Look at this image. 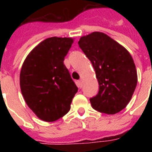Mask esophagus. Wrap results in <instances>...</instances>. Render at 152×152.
I'll return each mask as SVG.
<instances>
[{"label": "esophagus", "mask_w": 152, "mask_h": 152, "mask_svg": "<svg viewBox=\"0 0 152 152\" xmlns=\"http://www.w3.org/2000/svg\"><path fill=\"white\" fill-rule=\"evenodd\" d=\"M77 86H78L79 88H82V87H83V81H82V80H80L77 81Z\"/></svg>", "instance_id": "1"}]
</instances>
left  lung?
<instances>
[{"instance_id":"left-lung-1","label":"left lung","mask_w":152,"mask_h":152,"mask_svg":"<svg viewBox=\"0 0 152 152\" xmlns=\"http://www.w3.org/2000/svg\"><path fill=\"white\" fill-rule=\"evenodd\" d=\"M80 48L91 61L99 90L90 102L95 110L115 114L125 108L137 84V72L129 51L102 32L81 37Z\"/></svg>"}]
</instances>
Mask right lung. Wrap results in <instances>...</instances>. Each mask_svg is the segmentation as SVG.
<instances>
[{
	"label": "right lung",
	"mask_w": 152,
	"mask_h": 152,
	"mask_svg": "<svg viewBox=\"0 0 152 152\" xmlns=\"http://www.w3.org/2000/svg\"><path fill=\"white\" fill-rule=\"evenodd\" d=\"M73 39L52 37L35 46L26 57L20 71L21 92L35 115L55 121L65 115L78 88L65 65Z\"/></svg>",
	"instance_id": "1"
}]
</instances>
